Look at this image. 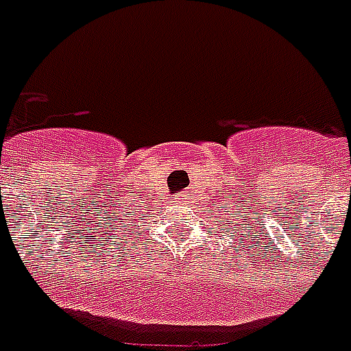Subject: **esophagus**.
<instances>
[{
	"label": "esophagus",
	"instance_id": "34e87169",
	"mask_svg": "<svg viewBox=\"0 0 351 351\" xmlns=\"http://www.w3.org/2000/svg\"><path fill=\"white\" fill-rule=\"evenodd\" d=\"M186 199H188V197L184 195V193H178V201H186Z\"/></svg>",
	"mask_w": 351,
	"mask_h": 351
}]
</instances>
